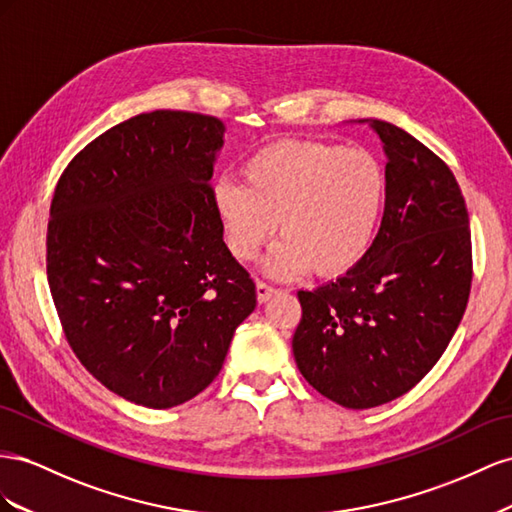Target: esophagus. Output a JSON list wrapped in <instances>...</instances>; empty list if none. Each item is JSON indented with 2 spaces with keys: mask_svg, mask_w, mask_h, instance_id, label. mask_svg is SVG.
Returning a JSON list of instances; mask_svg holds the SVG:
<instances>
[{
  "mask_svg": "<svg viewBox=\"0 0 512 512\" xmlns=\"http://www.w3.org/2000/svg\"><path fill=\"white\" fill-rule=\"evenodd\" d=\"M255 289H257V300H259V302H268L274 294H279V289L268 285V283H264V281H259Z\"/></svg>",
  "mask_w": 512,
  "mask_h": 512,
  "instance_id": "esophagus-1",
  "label": "esophagus"
}]
</instances>
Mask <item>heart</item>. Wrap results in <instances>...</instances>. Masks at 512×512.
<instances>
[{
	"label": "heart",
	"mask_w": 512,
	"mask_h": 512,
	"mask_svg": "<svg viewBox=\"0 0 512 512\" xmlns=\"http://www.w3.org/2000/svg\"><path fill=\"white\" fill-rule=\"evenodd\" d=\"M242 182L221 180L212 203L225 244L251 261L281 225L285 233L264 261L274 279L306 272L339 276L367 255L382 216L386 175L358 148L326 141L283 139L257 150Z\"/></svg>",
	"instance_id": "b5f03b06"
}]
</instances>
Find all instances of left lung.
Returning a JSON list of instances; mask_svg holds the SVG:
<instances>
[{
	"label": "left lung",
	"instance_id": "left-lung-1",
	"mask_svg": "<svg viewBox=\"0 0 512 512\" xmlns=\"http://www.w3.org/2000/svg\"><path fill=\"white\" fill-rule=\"evenodd\" d=\"M371 126L388 156L382 225L352 270L298 291L291 341L306 382L349 410L412 390L444 354L472 287L470 216L450 167L403 128Z\"/></svg>",
	"mask_w": 512,
	"mask_h": 512
}]
</instances>
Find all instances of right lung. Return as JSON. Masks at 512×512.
Segmentation results:
<instances>
[{
	"label": "right lung",
	"instance_id": "right-lung-1",
	"mask_svg": "<svg viewBox=\"0 0 512 512\" xmlns=\"http://www.w3.org/2000/svg\"><path fill=\"white\" fill-rule=\"evenodd\" d=\"M214 115L139 113L70 160L51 201L47 276L66 341L98 382L152 410L223 369L255 283L212 203Z\"/></svg>",
	"mask_w": 512,
	"mask_h": 512
}]
</instances>
